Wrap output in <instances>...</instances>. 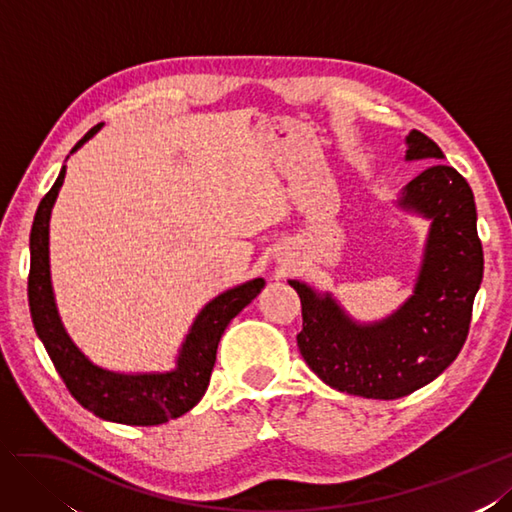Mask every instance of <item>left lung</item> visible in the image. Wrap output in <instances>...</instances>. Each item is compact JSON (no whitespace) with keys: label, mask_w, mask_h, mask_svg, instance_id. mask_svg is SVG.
Here are the masks:
<instances>
[{"label":"left lung","mask_w":512,"mask_h":512,"mask_svg":"<svg viewBox=\"0 0 512 512\" xmlns=\"http://www.w3.org/2000/svg\"><path fill=\"white\" fill-rule=\"evenodd\" d=\"M405 160H442L437 143L412 130ZM399 208L431 221L414 294L373 324H358L332 294L289 281L302 304L300 354L330 388L367 399H399L427 386L467 339L474 296L483 281L476 203L463 175L444 163L403 188Z\"/></svg>","instance_id":"left-lung-1"}]
</instances>
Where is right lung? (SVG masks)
<instances>
[{
  "instance_id": "add662e5",
  "label": "right lung",
  "mask_w": 512,
  "mask_h": 512,
  "mask_svg": "<svg viewBox=\"0 0 512 512\" xmlns=\"http://www.w3.org/2000/svg\"><path fill=\"white\" fill-rule=\"evenodd\" d=\"M102 124L94 126L72 152L90 141ZM70 152V154H72ZM66 165L57 175L51 191L42 197L29 233V279L27 298L29 313L38 339L45 345L55 371L64 379L85 410L102 420L120 425L154 427L171 418H180L201 401L208 390L210 375L216 362V349L229 321L264 289V279L246 281L238 287L223 291L203 306L188 330L175 369L167 373H115L85 358L81 349L72 343L57 313L49 270V221L57 193L64 184Z\"/></svg>"
}]
</instances>
